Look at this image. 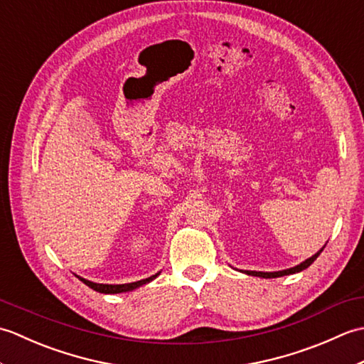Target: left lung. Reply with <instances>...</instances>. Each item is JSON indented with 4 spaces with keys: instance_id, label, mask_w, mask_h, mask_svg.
I'll return each mask as SVG.
<instances>
[{
    "instance_id": "8db88e82",
    "label": "left lung",
    "mask_w": 364,
    "mask_h": 364,
    "mask_svg": "<svg viewBox=\"0 0 364 364\" xmlns=\"http://www.w3.org/2000/svg\"><path fill=\"white\" fill-rule=\"evenodd\" d=\"M323 247H326V245H323ZM323 247H322V249H321L318 253H314L311 258L305 259L304 262H300V264L294 266V267H291V269L278 270V272H257V270H241V272H244V274H247V275H253V277H261V278H277V277H283V275H289V274L301 272V270H304V269H306L308 266H311V264H313L314 259L318 258L319 255H321V252L323 250Z\"/></svg>"
}]
</instances>
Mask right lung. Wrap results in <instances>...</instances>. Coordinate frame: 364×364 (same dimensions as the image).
<instances>
[{
	"instance_id": "1",
	"label": "right lung",
	"mask_w": 364,
	"mask_h": 364,
	"mask_svg": "<svg viewBox=\"0 0 364 364\" xmlns=\"http://www.w3.org/2000/svg\"><path fill=\"white\" fill-rule=\"evenodd\" d=\"M158 275H159V272L151 275V277H149V278H144V280H139V282H134V283H125V284H103V283L89 282V280H86V278H82V277H78V278H80V280H81L84 284H87L89 288H92V289L97 291V292H102V294H120V292L133 291V289L139 288V286L150 283V282L154 280V278H156Z\"/></svg>"
}]
</instances>
